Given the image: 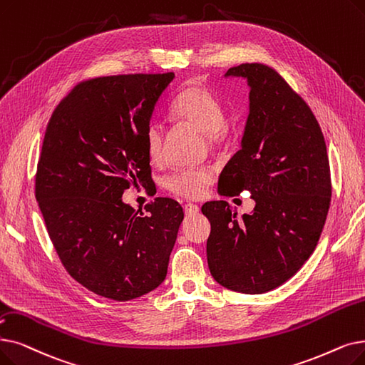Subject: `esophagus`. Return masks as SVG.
Listing matches in <instances>:
<instances>
[{
	"mask_svg": "<svg viewBox=\"0 0 365 365\" xmlns=\"http://www.w3.org/2000/svg\"><path fill=\"white\" fill-rule=\"evenodd\" d=\"M183 210H185V215L186 216H192V215H197L198 212H200V207L197 204H192V202H187V204H185V207H183Z\"/></svg>",
	"mask_w": 365,
	"mask_h": 365,
	"instance_id": "34e87169",
	"label": "esophagus"
}]
</instances>
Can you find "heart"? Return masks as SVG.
<instances>
[{"instance_id": "1", "label": "heart", "mask_w": 365, "mask_h": 365, "mask_svg": "<svg viewBox=\"0 0 365 365\" xmlns=\"http://www.w3.org/2000/svg\"><path fill=\"white\" fill-rule=\"evenodd\" d=\"M171 116L179 122L192 125L205 133L212 146L224 145L230 137V123L225 119V106L213 92L202 86H189L182 91L171 104ZM146 150L152 163H160L164 156V130L152 122L146 130ZM215 170L209 167L180 168L164 180L170 192L183 198H201L215 182Z\"/></svg>"}]
</instances>
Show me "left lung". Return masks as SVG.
<instances>
[{
  "mask_svg": "<svg viewBox=\"0 0 365 365\" xmlns=\"http://www.w3.org/2000/svg\"><path fill=\"white\" fill-rule=\"evenodd\" d=\"M225 77H245L249 116L237 152L219 178V194L249 191L252 215L237 219L227 201L205 202L207 262L231 291L264 294L291 279L313 253L331 201L321 126L307 103L272 67L252 62Z\"/></svg>",
  "mask_w": 365,
  "mask_h": 365,
  "instance_id": "obj_1",
  "label": "left lung"
}]
</instances>
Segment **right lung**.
<instances>
[{"instance_id":"obj_1","label":"right lung","mask_w":365,"mask_h":365,"mask_svg":"<svg viewBox=\"0 0 365 365\" xmlns=\"http://www.w3.org/2000/svg\"><path fill=\"white\" fill-rule=\"evenodd\" d=\"M174 73L95 77L76 85L47 123L36 198L68 274L93 294L128 301L160 287L183 220L155 198L143 212L122 201L152 180L146 130Z\"/></svg>"}]
</instances>
